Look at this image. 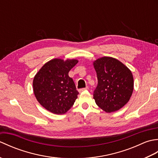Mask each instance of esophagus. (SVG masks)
Instances as JSON below:
<instances>
[{"instance_id": "esophagus-1", "label": "esophagus", "mask_w": 158, "mask_h": 158, "mask_svg": "<svg viewBox=\"0 0 158 158\" xmlns=\"http://www.w3.org/2000/svg\"><path fill=\"white\" fill-rule=\"evenodd\" d=\"M87 89H88V87H86V88H85L79 89V92H81L85 91V90H87Z\"/></svg>"}]
</instances>
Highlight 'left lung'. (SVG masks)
Listing matches in <instances>:
<instances>
[{
	"label": "left lung",
	"mask_w": 158,
	"mask_h": 158,
	"mask_svg": "<svg viewBox=\"0 0 158 158\" xmlns=\"http://www.w3.org/2000/svg\"><path fill=\"white\" fill-rule=\"evenodd\" d=\"M98 78L94 99L107 113L118 110L129 101L134 89L132 72L118 60L102 57L93 63Z\"/></svg>",
	"instance_id": "left-lung-1"
}]
</instances>
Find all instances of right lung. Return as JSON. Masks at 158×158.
I'll use <instances>...</instances> for the list:
<instances>
[{
  "label": "right lung",
  "mask_w": 158,
  "mask_h": 158,
  "mask_svg": "<svg viewBox=\"0 0 158 158\" xmlns=\"http://www.w3.org/2000/svg\"><path fill=\"white\" fill-rule=\"evenodd\" d=\"M78 60L55 58L45 63L33 79L36 100L49 111L64 114L71 108L79 92L69 72Z\"/></svg>",
  "instance_id": "add662e5"
}]
</instances>
